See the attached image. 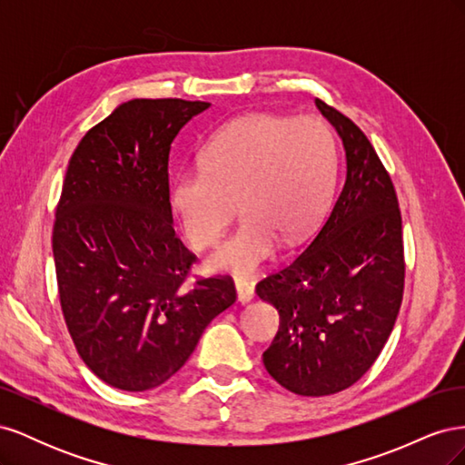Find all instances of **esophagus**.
<instances>
[{"label": "esophagus", "mask_w": 465, "mask_h": 465, "mask_svg": "<svg viewBox=\"0 0 465 465\" xmlns=\"http://www.w3.org/2000/svg\"><path fill=\"white\" fill-rule=\"evenodd\" d=\"M234 287H236V299H238V302H241V304H246V302H250L252 299H254V287H252L250 283H246V281L236 279Z\"/></svg>", "instance_id": "obj_1"}]
</instances>
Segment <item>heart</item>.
Here are the masks:
<instances>
[{"mask_svg": "<svg viewBox=\"0 0 465 465\" xmlns=\"http://www.w3.org/2000/svg\"><path fill=\"white\" fill-rule=\"evenodd\" d=\"M335 143L312 116L250 114L203 149L202 166L176 174L171 203L195 250L215 246L238 202L244 221L209 260L211 270L248 277L270 262L277 241L301 242L326 207Z\"/></svg>", "mask_w": 465, "mask_h": 465, "instance_id": "heart-1", "label": "heart"}]
</instances>
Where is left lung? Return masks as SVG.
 Segmentation results:
<instances>
[{"instance_id":"obj_1","label":"left lung","mask_w":465,"mask_h":465,"mask_svg":"<svg viewBox=\"0 0 465 465\" xmlns=\"http://www.w3.org/2000/svg\"><path fill=\"white\" fill-rule=\"evenodd\" d=\"M316 106L343 142V188L311 244L256 285L279 312L265 371L311 398L353 386L372 367L405 283L401 213L386 166L353 120L320 98Z\"/></svg>"}]
</instances>
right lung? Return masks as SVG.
I'll list each match as a JSON object with an SVG mask.
<instances>
[{"label":"right lung","instance_id":"right-lung-1","mask_svg":"<svg viewBox=\"0 0 465 465\" xmlns=\"http://www.w3.org/2000/svg\"><path fill=\"white\" fill-rule=\"evenodd\" d=\"M207 108L134 98L91 128L69 159L52 231L60 304L79 357L112 388L166 382L236 301L227 275L190 283L198 258L171 224V143Z\"/></svg>","mask_w":465,"mask_h":465}]
</instances>
